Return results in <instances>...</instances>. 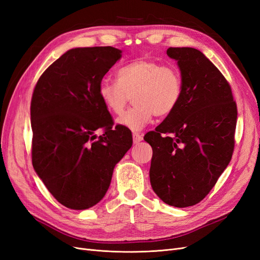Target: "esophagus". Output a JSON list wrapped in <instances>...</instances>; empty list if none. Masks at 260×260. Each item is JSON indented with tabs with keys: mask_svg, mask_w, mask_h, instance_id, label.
<instances>
[{
	"mask_svg": "<svg viewBox=\"0 0 260 260\" xmlns=\"http://www.w3.org/2000/svg\"><path fill=\"white\" fill-rule=\"evenodd\" d=\"M132 137H133V143H135V144H138L139 142H141V141L143 140L142 135H140V133H137V132L133 133Z\"/></svg>",
	"mask_w": 260,
	"mask_h": 260,
	"instance_id": "obj_1",
	"label": "esophagus"
}]
</instances>
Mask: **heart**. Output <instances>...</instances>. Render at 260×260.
<instances>
[{
  "instance_id": "1",
  "label": "heart",
  "mask_w": 260,
  "mask_h": 260,
  "mask_svg": "<svg viewBox=\"0 0 260 260\" xmlns=\"http://www.w3.org/2000/svg\"><path fill=\"white\" fill-rule=\"evenodd\" d=\"M99 95L109 112L120 115L130 95L135 106L117 122L131 131H139L153 116L171 114L182 95V78L172 66L148 58H137L118 69L117 81L105 79L99 84Z\"/></svg>"
}]
</instances>
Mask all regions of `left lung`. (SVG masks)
Segmentation results:
<instances>
[{
    "label": "left lung",
    "mask_w": 260,
    "mask_h": 260,
    "mask_svg": "<svg viewBox=\"0 0 260 260\" xmlns=\"http://www.w3.org/2000/svg\"><path fill=\"white\" fill-rule=\"evenodd\" d=\"M182 78L175 111L144 140L153 148L149 180L170 206L200 203L229 165L234 149L238 109L219 69L201 51L169 48Z\"/></svg>",
    "instance_id": "left-lung-1"
}]
</instances>
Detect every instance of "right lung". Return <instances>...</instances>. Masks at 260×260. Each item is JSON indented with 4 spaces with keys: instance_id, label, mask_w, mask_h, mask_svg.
Returning <instances> with one entry per match:
<instances>
[{
    "instance_id": "1",
    "label": "right lung",
    "mask_w": 260,
    "mask_h": 260,
    "mask_svg": "<svg viewBox=\"0 0 260 260\" xmlns=\"http://www.w3.org/2000/svg\"><path fill=\"white\" fill-rule=\"evenodd\" d=\"M121 50L67 51L38 80L31 100L32 165L61 205L88 209L104 198L114 168L132 146L131 131L114 122L99 84ZM103 128L98 137L95 132Z\"/></svg>"
}]
</instances>
